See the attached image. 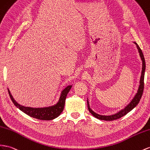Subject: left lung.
Listing matches in <instances>:
<instances>
[{"mask_svg":"<svg viewBox=\"0 0 150 150\" xmlns=\"http://www.w3.org/2000/svg\"><path fill=\"white\" fill-rule=\"evenodd\" d=\"M133 43H134L136 45L137 49L138 50L139 56L141 59V61H142V71H141V75L140 80H139V85L138 89H137V93L135 94L134 96L133 97V98L131 100V102H129L126 106L121 109V110H119V112L115 113V114L110 115H100V114H96V113L94 111H93L90 107V103H89V101L88 98L87 105H88V110L91 114L96 119H100V120H106V121H111V120H114L120 119L122 117L126 115L129 112H131L133 108H134L137 106V104H138L139 102L141 96H142L143 90H144V72L146 69V64H145V60H144V57L142 50H141V48H139L138 45L136 43V42H133Z\"/></svg>","mask_w":150,"mask_h":150,"instance_id":"1","label":"left lung"}]
</instances>
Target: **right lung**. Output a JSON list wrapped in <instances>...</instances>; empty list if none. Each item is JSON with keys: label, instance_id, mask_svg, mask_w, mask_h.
<instances>
[{"label": "right lung", "instance_id": "obj_1", "mask_svg": "<svg viewBox=\"0 0 150 150\" xmlns=\"http://www.w3.org/2000/svg\"><path fill=\"white\" fill-rule=\"evenodd\" d=\"M72 86V84H70L68 85V86H67L64 89L60 95L58 102L55 104L49 107L40 108H33L30 107L23 106V105L19 104L14 99L13 96L11 95L9 89H8V92H9V95L10 96L12 102H13L15 106L19 108L20 110L25 113L28 115L33 117V118L43 120H50L59 117L63 111L66 96L69 91L71 89Z\"/></svg>", "mask_w": 150, "mask_h": 150}]
</instances>
